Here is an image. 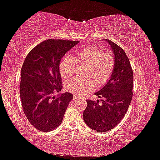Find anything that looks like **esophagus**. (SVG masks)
Listing matches in <instances>:
<instances>
[{
    "label": "esophagus",
    "instance_id": "obj_1",
    "mask_svg": "<svg viewBox=\"0 0 160 160\" xmlns=\"http://www.w3.org/2000/svg\"><path fill=\"white\" fill-rule=\"evenodd\" d=\"M79 99V98H78V97L76 96V95H74L73 97V100H75V101H77V100Z\"/></svg>",
    "mask_w": 160,
    "mask_h": 160
}]
</instances>
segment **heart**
Listing matches in <instances>:
<instances>
[{"mask_svg":"<svg viewBox=\"0 0 160 160\" xmlns=\"http://www.w3.org/2000/svg\"><path fill=\"white\" fill-rule=\"evenodd\" d=\"M75 59L81 66H88L85 76L88 79H74L68 80L64 84L67 92L78 97L93 90L96 82L102 86L107 82L112 76L115 68V59L109 52H105L98 48L90 47L84 48L75 53ZM76 66L74 58L70 56L63 58L59 64V72L62 78L69 79L73 74Z\"/></svg>","mask_w":160,"mask_h":160,"instance_id":"heart-1","label":"heart"}]
</instances>
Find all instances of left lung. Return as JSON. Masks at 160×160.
Returning a JSON list of instances; mask_svg holds the SVG:
<instances>
[{
    "label": "left lung",
    "mask_w": 160,
    "mask_h": 160,
    "mask_svg": "<svg viewBox=\"0 0 160 160\" xmlns=\"http://www.w3.org/2000/svg\"><path fill=\"white\" fill-rule=\"evenodd\" d=\"M113 51L115 68L110 79L101 90L94 93L101 99L86 100L88 105L83 119L90 128L106 132L121 122L128 110L132 97L133 73L128 58L119 46L106 39Z\"/></svg>",
    "instance_id": "obj_1"
}]
</instances>
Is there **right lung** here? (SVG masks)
<instances>
[{"label":"right lung","mask_w":160,"mask_h":160,"mask_svg":"<svg viewBox=\"0 0 160 160\" xmlns=\"http://www.w3.org/2000/svg\"><path fill=\"white\" fill-rule=\"evenodd\" d=\"M79 41L48 39L28 54L21 69L20 95L23 112L31 125L42 132L60 126L71 93L56 97L62 90L59 64L61 58Z\"/></svg>","instance_id":"1"}]
</instances>
